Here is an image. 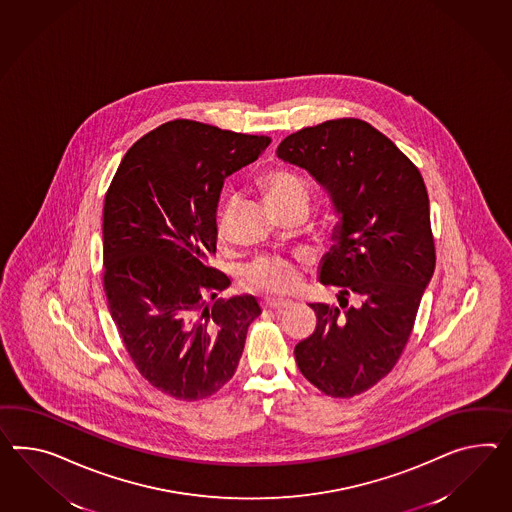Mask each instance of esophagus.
Instances as JSON below:
<instances>
[{
    "label": "esophagus",
    "instance_id": "34e87169",
    "mask_svg": "<svg viewBox=\"0 0 512 512\" xmlns=\"http://www.w3.org/2000/svg\"><path fill=\"white\" fill-rule=\"evenodd\" d=\"M262 306L265 308V310H273V312H276V314H282L284 310H288L289 306H291V302L265 299V301H262Z\"/></svg>",
    "mask_w": 512,
    "mask_h": 512
}]
</instances>
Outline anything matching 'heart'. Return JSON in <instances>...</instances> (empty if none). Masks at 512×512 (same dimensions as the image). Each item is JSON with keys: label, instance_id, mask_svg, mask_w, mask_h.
Masks as SVG:
<instances>
[{"label": "heart", "instance_id": "obj_1", "mask_svg": "<svg viewBox=\"0 0 512 512\" xmlns=\"http://www.w3.org/2000/svg\"><path fill=\"white\" fill-rule=\"evenodd\" d=\"M262 187L271 206H278L295 198L308 200V184L299 174L288 169L267 172L262 178ZM221 232H224V223L221 224ZM241 282L250 291L273 297H286L301 288L302 269L299 263L286 258H262L250 263L243 271Z\"/></svg>", "mask_w": 512, "mask_h": 512}]
</instances>
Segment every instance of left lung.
Returning <instances> with one entry per match:
<instances>
[{"mask_svg":"<svg viewBox=\"0 0 512 512\" xmlns=\"http://www.w3.org/2000/svg\"><path fill=\"white\" fill-rule=\"evenodd\" d=\"M276 156L330 193L340 223L319 280L340 306L315 302L314 334L295 345L302 375L330 397H353L394 369L436 263L429 195L418 167L360 118L288 135Z\"/></svg>","mask_w":512,"mask_h":512,"instance_id":"left-lung-1","label":"left lung"}]
</instances>
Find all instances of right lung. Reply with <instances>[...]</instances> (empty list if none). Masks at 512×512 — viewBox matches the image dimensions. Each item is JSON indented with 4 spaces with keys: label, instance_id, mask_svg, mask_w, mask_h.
<instances>
[{
    "label": "right lung",
    "instance_id": "right-lung-1",
    "mask_svg": "<svg viewBox=\"0 0 512 512\" xmlns=\"http://www.w3.org/2000/svg\"><path fill=\"white\" fill-rule=\"evenodd\" d=\"M267 135L172 120L126 152L105 193L104 291L135 367L159 392L198 401L236 373L252 295L217 299L230 278L208 265L217 250L224 178L256 161Z\"/></svg>",
    "mask_w": 512,
    "mask_h": 512
}]
</instances>
